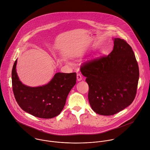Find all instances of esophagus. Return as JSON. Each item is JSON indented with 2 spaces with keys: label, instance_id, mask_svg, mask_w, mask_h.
Masks as SVG:
<instances>
[{
  "label": "esophagus",
  "instance_id": "esophagus-1",
  "mask_svg": "<svg viewBox=\"0 0 150 150\" xmlns=\"http://www.w3.org/2000/svg\"><path fill=\"white\" fill-rule=\"evenodd\" d=\"M76 78H77V80L78 81H81L82 79V75L79 74V73H78V74H77V75H76Z\"/></svg>",
  "mask_w": 150,
  "mask_h": 150
}]
</instances>
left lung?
I'll list each match as a JSON object with an SVG mask.
<instances>
[{"instance_id":"1","label":"left lung","mask_w":150,"mask_h":150,"mask_svg":"<svg viewBox=\"0 0 150 150\" xmlns=\"http://www.w3.org/2000/svg\"><path fill=\"white\" fill-rule=\"evenodd\" d=\"M81 71L89 85L88 99L92 110L103 116L122 111L133 102L139 68L131 46L115 38L113 51L82 64Z\"/></svg>"}]
</instances>
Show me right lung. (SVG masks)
Segmentation results:
<instances>
[{"instance_id":"right-lung-1","label":"right lung","mask_w":150,"mask_h":150,"mask_svg":"<svg viewBox=\"0 0 150 150\" xmlns=\"http://www.w3.org/2000/svg\"><path fill=\"white\" fill-rule=\"evenodd\" d=\"M17 59L11 72L12 88L16 100L25 112L39 118L51 119L59 115L68 95L76 83V73L58 72L47 85L30 87L19 80L16 70Z\"/></svg>"}]
</instances>
